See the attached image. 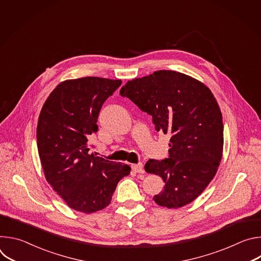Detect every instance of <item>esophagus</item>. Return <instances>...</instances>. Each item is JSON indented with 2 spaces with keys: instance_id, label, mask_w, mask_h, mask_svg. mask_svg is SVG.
Here are the masks:
<instances>
[{
  "instance_id": "34e87169",
  "label": "esophagus",
  "mask_w": 261,
  "mask_h": 261,
  "mask_svg": "<svg viewBox=\"0 0 261 261\" xmlns=\"http://www.w3.org/2000/svg\"><path fill=\"white\" fill-rule=\"evenodd\" d=\"M131 168L135 171V172H142L143 171V165L142 163H137V164H132Z\"/></svg>"
}]
</instances>
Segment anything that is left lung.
<instances>
[{"label": "left lung", "mask_w": 261, "mask_h": 261, "mask_svg": "<svg viewBox=\"0 0 261 261\" xmlns=\"http://www.w3.org/2000/svg\"><path fill=\"white\" fill-rule=\"evenodd\" d=\"M120 95L150 115L157 131L171 136L168 158L144 165L165 182L154 201L168 208L192 202L215 176L223 152L222 114L210 89L186 74L159 70L128 82Z\"/></svg>", "instance_id": "1"}]
</instances>
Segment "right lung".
I'll return each mask as SVG.
<instances>
[{
    "label": "right lung",
    "instance_id": "add662e5",
    "mask_svg": "<svg viewBox=\"0 0 261 261\" xmlns=\"http://www.w3.org/2000/svg\"><path fill=\"white\" fill-rule=\"evenodd\" d=\"M120 80L83 77L60 84L45 101L37 125V146L45 178L73 210L94 213L106 207L127 164L90 154L89 137L98 131L103 103Z\"/></svg>",
    "mask_w": 261,
    "mask_h": 261
}]
</instances>
